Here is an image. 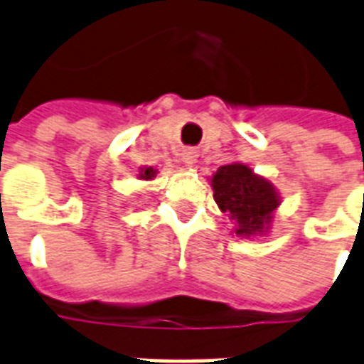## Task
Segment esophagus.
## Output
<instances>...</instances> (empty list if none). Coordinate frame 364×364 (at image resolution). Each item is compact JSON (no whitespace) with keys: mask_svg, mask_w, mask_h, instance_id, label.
Returning <instances> with one entry per match:
<instances>
[{"mask_svg":"<svg viewBox=\"0 0 364 364\" xmlns=\"http://www.w3.org/2000/svg\"><path fill=\"white\" fill-rule=\"evenodd\" d=\"M196 156H198L196 153L188 149V151L183 153V164H185V166H188V168H192L194 164H196Z\"/></svg>","mask_w":364,"mask_h":364,"instance_id":"34e87169","label":"esophagus"}]
</instances>
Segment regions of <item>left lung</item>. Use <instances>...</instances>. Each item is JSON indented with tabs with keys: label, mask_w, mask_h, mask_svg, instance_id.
Masks as SVG:
<instances>
[{
	"label": "left lung",
	"mask_w": 364,
	"mask_h": 364,
	"mask_svg": "<svg viewBox=\"0 0 364 364\" xmlns=\"http://www.w3.org/2000/svg\"><path fill=\"white\" fill-rule=\"evenodd\" d=\"M213 198L218 209L233 220L237 237H259L269 232L280 194L265 177L243 162L224 164L211 177Z\"/></svg>",
	"instance_id": "1"
}]
</instances>
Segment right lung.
Returning <instances> with one entry per match:
<instances>
[{
  "label": "right lung",
  "instance_id": "obj_1",
  "mask_svg": "<svg viewBox=\"0 0 364 364\" xmlns=\"http://www.w3.org/2000/svg\"><path fill=\"white\" fill-rule=\"evenodd\" d=\"M155 176H156L155 168H153V166H144V168H140L138 179H141V181H151V179Z\"/></svg>",
  "mask_w": 364,
  "mask_h": 364
}]
</instances>
